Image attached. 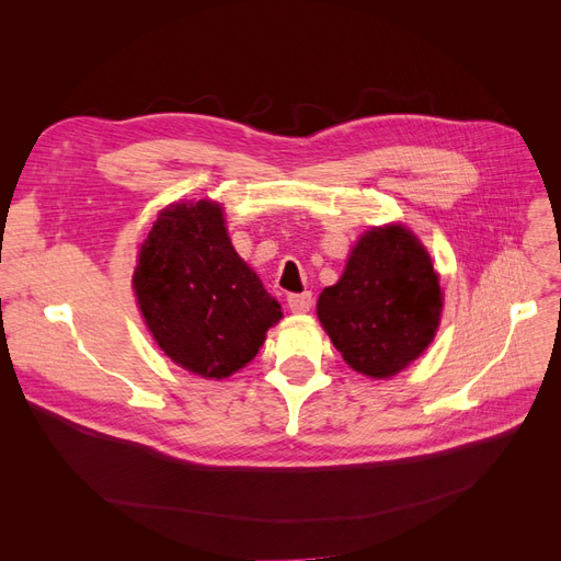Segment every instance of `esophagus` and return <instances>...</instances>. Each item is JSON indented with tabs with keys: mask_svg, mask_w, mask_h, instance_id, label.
Wrapping results in <instances>:
<instances>
[{
	"mask_svg": "<svg viewBox=\"0 0 561 561\" xmlns=\"http://www.w3.org/2000/svg\"><path fill=\"white\" fill-rule=\"evenodd\" d=\"M286 302L293 313H307L311 309L313 298H311V293H288Z\"/></svg>",
	"mask_w": 561,
	"mask_h": 561,
	"instance_id": "obj_1",
	"label": "esophagus"
}]
</instances>
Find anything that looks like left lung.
Instances as JSON below:
<instances>
[{"label": "left lung", "mask_w": 561, "mask_h": 561, "mask_svg": "<svg viewBox=\"0 0 561 561\" xmlns=\"http://www.w3.org/2000/svg\"><path fill=\"white\" fill-rule=\"evenodd\" d=\"M432 259L400 225L366 231L343 277L318 298V318L345 364L381 379L407 368L432 343L440 318Z\"/></svg>", "instance_id": "left-lung-1"}]
</instances>
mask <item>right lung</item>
<instances>
[{
  "instance_id": "1",
  "label": "right lung",
  "mask_w": 561,
  "mask_h": 561,
  "mask_svg": "<svg viewBox=\"0 0 561 561\" xmlns=\"http://www.w3.org/2000/svg\"><path fill=\"white\" fill-rule=\"evenodd\" d=\"M134 290L154 341L182 368L229 377L250 364L279 302L236 254L214 202L174 204L138 254Z\"/></svg>"
}]
</instances>
